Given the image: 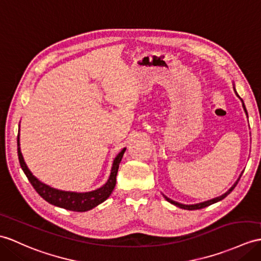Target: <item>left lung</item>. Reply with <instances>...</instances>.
Wrapping results in <instances>:
<instances>
[{"mask_svg":"<svg viewBox=\"0 0 261 261\" xmlns=\"http://www.w3.org/2000/svg\"><path fill=\"white\" fill-rule=\"evenodd\" d=\"M236 94H237V92H236ZM238 95V94H237ZM239 96V95H238ZM240 98V96H239ZM241 99V98H240ZM241 101H242V99H241ZM242 106H244V109H245V111H246V113H247V110H246V107H245V105H244V101H242ZM241 177V175H240ZM240 179V178H239ZM239 179L236 181V184L230 188V189L225 193V195H222V196H220V197H217V198H215V199H211V200H208V201H204V202H201V203H197V204H182V203H179V202H177V201H173V200H171V199H169L168 197H166L165 196V198H166V200L167 201H169L170 203H172V204H174V205H177V207H179V208H182V209H187V210H197V209H202V208H204V207H208V205H210V204H213V203H216V202H218V201H220V200H222L223 198H226L230 192H231L233 189H234V187L237 186V184H238V181H239Z\"/></svg>","mask_w":261,"mask_h":261,"instance_id":"obj_1","label":"left lung"}]
</instances>
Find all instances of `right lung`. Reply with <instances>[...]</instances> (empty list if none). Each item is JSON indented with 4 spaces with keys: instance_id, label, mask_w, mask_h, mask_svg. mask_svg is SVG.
Instances as JSON below:
<instances>
[{
    "instance_id": "1",
    "label": "right lung",
    "mask_w": 261,
    "mask_h": 261,
    "mask_svg": "<svg viewBox=\"0 0 261 261\" xmlns=\"http://www.w3.org/2000/svg\"><path fill=\"white\" fill-rule=\"evenodd\" d=\"M19 135H17V155H19V161L23 172L25 173L29 181L31 182L35 191L39 193V195L43 198L45 201L51 203L53 205H57L60 208H64L66 210L71 211H77V213H83V211L91 210L92 208L96 207V205L102 203L103 201L109 198L113 191L114 187H116V181H117V173L119 165L122 159L123 153L125 151V148L122 149V151L117 155V158L113 161L112 170L110 178L107 181V184L91 192H84V193H77V192H70V191H61L58 189H54V188L48 187L44 184H42L41 181L36 179L34 175L29 170L27 167L25 162H24L23 155L21 153L20 149V142H19Z\"/></svg>"
}]
</instances>
